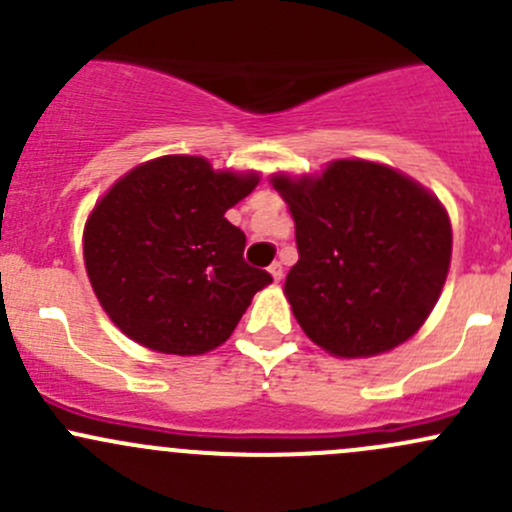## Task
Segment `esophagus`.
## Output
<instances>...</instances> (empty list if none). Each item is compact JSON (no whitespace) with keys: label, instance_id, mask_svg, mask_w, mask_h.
I'll return each mask as SVG.
<instances>
[{"label":"esophagus","instance_id":"obj_1","mask_svg":"<svg viewBox=\"0 0 512 512\" xmlns=\"http://www.w3.org/2000/svg\"><path fill=\"white\" fill-rule=\"evenodd\" d=\"M270 275H272V280H275V282L282 280V275H285V270H282L280 262H272V265H270Z\"/></svg>","mask_w":512,"mask_h":512}]
</instances>
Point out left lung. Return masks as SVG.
Listing matches in <instances>:
<instances>
[{
    "label": "left lung",
    "instance_id": "8db88e82",
    "mask_svg": "<svg viewBox=\"0 0 512 512\" xmlns=\"http://www.w3.org/2000/svg\"><path fill=\"white\" fill-rule=\"evenodd\" d=\"M294 218L299 260L285 294L314 344L344 359L411 339L441 297L451 220L409 175L334 160L317 178L272 175Z\"/></svg>",
    "mask_w": 512,
    "mask_h": 512
}]
</instances>
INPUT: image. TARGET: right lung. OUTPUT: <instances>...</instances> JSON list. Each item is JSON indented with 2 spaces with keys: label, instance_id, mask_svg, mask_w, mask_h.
Instances as JSON below:
<instances>
[{
  "label": "right lung",
  "instance_id": "right-lung-1",
  "mask_svg": "<svg viewBox=\"0 0 512 512\" xmlns=\"http://www.w3.org/2000/svg\"><path fill=\"white\" fill-rule=\"evenodd\" d=\"M257 173L213 170L200 156H163L123 175L84 227V262L98 302L126 337L153 352L220 347L270 272L242 257L245 232L225 213Z\"/></svg>",
  "mask_w": 512,
  "mask_h": 512
}]
</instances>
